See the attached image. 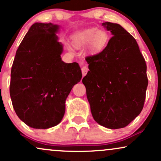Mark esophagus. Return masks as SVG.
I'll return each mask as SVG.
<instances>
[{"instance_id":"esophagus-1","label":"esophagus","mask_w":161,"mask_h":161,"mask_svg":"<svg viewBox=\"0 0 161 161\" xmlns=\"http://www.w3.org/2000/svg\"><path fill=\"white\" fill-rule=\"evenodd\" d=\"M88 68L87 67V66H82V75L83 76H85V75H86L87 73H88Z\"/></svg>"}]
</instances>
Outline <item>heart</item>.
I'll return each instance as SVG.
<instances>
[{
	"instance_id": "b5f03b06",
	"label": "heart",
	"mask_w": 161,
	"mask_h": 161,
	"mask_svg": "<svg viewBox=\"0 0 161 161\" xmlns=\"http://www.w3.org/2000/svg\"><path fill=\"white\" fill-rule=\"evenodd\" d=\"M108 35L98 29L92 28L82 31L73 38V44L75 47H81L90 43L92 51H101L108 42Z\"/></svg>"
}]
</instances>
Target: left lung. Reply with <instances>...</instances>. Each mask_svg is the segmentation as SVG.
Listing matches in <instances>:
<instances>
[{
    "label": "left lung",
    "instance_id": "1",
    "mask_svg": "<svg viewBox=\"0 0 161 161\" xmlns=\"http://www.w3.org/2000/svg\"><path fill=\"white\" fill-rule=\"evenodd\" d=\"M112 33L101 52L86 57L82 79L94 119L108 129L125 127L143 109L148 79L136 40L120 25L106 22Z\"/></svg>",
    "mask_w": 161,
    "mask_h": 161
}]
</instances>
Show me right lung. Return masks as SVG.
Masks as SVG:
<instances>
[{"label": "right lung", "instance_id": "right-lung-1", "mask_svg": "<svg viewBox=\"0 0 161 161\" xmlns=\"http://www.w3.org/2000/svg\"><path fill=\"white\" fill-rule=\"evenodd\" d=\"M58 29L51 23L33 24L11 68L13 107L18 117L34 129H48L60 123L66 97L82 76L77 63L62 61Z\"/></svg>", "mask_w": 161, "mask_h": 161}]
</instances>
